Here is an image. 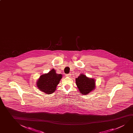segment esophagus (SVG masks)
<instances>
[{"label":"esophagus","mask_w":133,"mask_h":133,"mask_svg":"<svg viewBox=\"0 0 133 133\" xmlns=\"http://www.w3.org/2000/svg\"><path fill=\"white\" fill-rule=\"evenodd\" d=\"M71 74H68L66 75V76L70 77H71Z\"/></svg>","instance_id":"obj_1"}]
</instances>
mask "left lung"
<instances>
[{"mask_svg":"<svg viewBox=\"0 0 133 133\" xmlns=\"http://www.w3.org/2000/svg\"><path fill=\"white\" fill-rule=\"evenodd\" d=\"M76 83L80 93L87 95L95 88V79L89 78L84 74H80L76 78Z\"/></svg>","mask_w":133,"mask_h":133,"instance_id":"8db88e82","label":"left lung"}]
</instances>
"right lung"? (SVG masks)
I'll return each instance as SVG.
<instances>
[{
	"mask_svg": "<svg viewBox=\"0 0 133 133\" xmlns=\"http://www.w3.org/2000/svg\"><path fill=\"white\" fill-rule=\"evenodd\" d=\"M62 75L58 74L54 69L48 73L43 74L40 76L36 83L38 88L47 94L54 92L56 90V86L58 84Z\"/></svg>",
	"mask_w": 133,
	"mask_h": 133,
	"instance_id": "1",
	"label": "right lung"
}]
</instances>
